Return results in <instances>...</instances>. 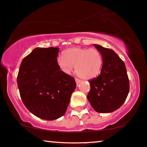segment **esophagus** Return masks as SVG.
<instances>
[{"instance_id":"esophagus-1","label":"esophagus","mask_w":147,"mask_h":147,"mask_svg":"<svg viewBox=\"0 0 147 147\" xmlns=\"http://www.w3.org/2000/svg\"><path fill=\"white\" fill-rule=\"evenodd\" d=\"M80 82H81V80H79V79H77V78H76V84H78V85L80 84Z\"/></svg>"}]
</instances>
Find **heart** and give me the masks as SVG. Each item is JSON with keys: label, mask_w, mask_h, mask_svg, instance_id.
Masks as SVG:
<instances>
[{"label": "heart", "mask_w": 147, "mask_h": 147, "mask_svg": "<svg viewBox=\"0 0 147 147\" xmlns=\"http://www.w3.org/2000/svg\"><path fill=\"white\" fill-rule=\"evenodd\" d=\"M57 65L65 74L74 71L80 78L90 80L100 73L102 66V57L97 49L94 48L72 47L63 53V57L57 59Z\"/></svg>", "instance_id": "b5f03b06"}]
</instances>
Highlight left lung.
Returning <instances> with one entry per match:
<instances>
[{
	"instance_id": "8db88e82",
	"label": "left lung",
	"mask_w": 147,
	"mask_h": 147,
	"mask_svg": "<svg viewBox=\"0 0 147 147\" xmlns=\"http://www.w3.org/2000/svg\"><path fill=\"white\" fill-rule=\"evenodd\" d=\"M102 57L100 74L89 80L90 91L88 100L94 110L100 113H110L121 106L129 92L126 68L124 61L113 50L93 45Z\"/></svg>"
}]
</instances>
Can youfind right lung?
I'll use <instances>...</instances> for the list:
<instances>
[{"label":"right lung","instance_id":"right-lung-1","mask_svg":"<svg viewBox=\"0 0 147 147\" xmlns=\"http://www.w3.org/2000/svg\"><path fill=\"white\" fill-rule=\"evenodd\" d=\"M57 47L34 49L20 65L17 85L25 107L47 120L65 114L76 88L74 78L60 70Z\"/></svg>","mask_w":147,"mask_h":147}]
</instances>
